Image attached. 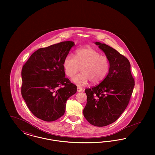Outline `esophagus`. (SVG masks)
I'll return each instance as SVG.
<instances>
[{
    "instance_id": "obj_1",
    "label": "esophagus",
    "mask_w": 155,
    "mask_h": 155,
    "mask_svg": "<svg viewBox=\"0 0 155 155\" xmlns=\"http://www.w3.org/2000/svg\"><path fill=\"white\" fill-rule=\"evenodd\" d=\"M83 91V89H82L81 88H80V87H77V92H81V91Z\"/></svg>"
}]
</instances>
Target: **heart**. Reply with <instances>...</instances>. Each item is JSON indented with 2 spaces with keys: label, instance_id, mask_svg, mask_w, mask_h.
<instances>
[{
  "label": "heart",
  "instance_id": "obj_1",
  "mask_svg": "<svg viewBox=\"0 0 155 155\" xmlns=\"http://www.w3.org/2000/svg\"><path fill=\"white\" fill-rule=\"evenodd\" d=\"M63 66L68 77L74 76L72 81L78 86H84L89 81L96 84L103 81L109 73L110 67L109 59L94 49L88 47L81 48L75 52V56L68 53L64 59Z\"/></svg>",
  "mask_w": 155,
  "mask_h": 155
}]
</instances>
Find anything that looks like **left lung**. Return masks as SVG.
I'll return each mask as SVG.
<instances>
[{"instance_id":"left-lung-1","label":"left lung","mask_w":155,"mask_h":155,"mask_svg":"<svg viewBox=\"0 0 155 155\" xmlns=\"http://www.w3.org/2000/svg\"><path fill=\"white\" fill-rule=\"evenodd\" d=\"M95 44L109 59L110 67L102 82L85 90L87 102L83 113L91 124L104 127L116 121L125 110L135 81L127 58L107 45Z\"/></svg>"}]
</instances>
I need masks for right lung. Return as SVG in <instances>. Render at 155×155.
I'll use <instances>...</instances> for the list:
<instances>
[{
    "label": "right lung",
    "instance_id": "right-lung-1",
    "mask_svg": "<svg viewBox=\"0 0 155 155\" xmlns=\"http://www.w3.org/2000/svg\"><path fill=\"white\" fill-rule=\"evenodd\" d=\"M64 41L40 48L22 67L21 95L37 118L53 121L66 110L67 100L77 92V86L65 77L64 59L74 46Z\"/></svg>",
    "mask_w": 155,
    "mask_h": 155
}]
</instances>
